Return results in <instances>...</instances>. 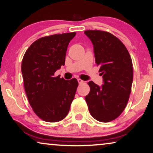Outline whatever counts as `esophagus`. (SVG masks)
I'll return each instance as SVG.
<instances>
[{
	"mask_svg": "<svg viewBox=\"0 0 153 153\" xmlns=\"http://www.w3.org/2000/svg\"><path fill=\"white\" fill-rule=\"evenodd\" d=\"M78 82L79 84H82V83H84V81H83L82 80H81V79H78Z\"/></svg>",
	"mask_w": 153,
	"mask_h": 153,
	"instance_id": "esophagus-1",
	"label": "esophagus"
}]
</instances>
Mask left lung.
Segmentation results:
<instances>
[{"instance_id": "8db88e82", "label": "left lung", "mask_w": 153, "mask_h": 153, "mask_svg": "<svg viewBox=\"0 0 153 153\" xmlns=\"http://www.w3.org/2000/svg\"><path fill=\"white\" fill-rule=\"evenodd\" d=\"M85 33L92 42L96 64L103 80L101 87L89 81L90 91L85 101L94 119L108 123L119 117L129 101L133 82L132 61L125 45L111 33L88 30Z\"/></svg>"}]
</instances>
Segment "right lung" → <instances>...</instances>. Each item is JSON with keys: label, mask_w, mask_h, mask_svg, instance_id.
<instances>
[{"label": "right lung", "mask_w": 153, "mask_h": 153, "mask_svg": "<svg viewBox=\"0 0 153 153\" xmlns=\"http://www.w3.org/2000/svg\"><path fill=\"white\" fill-rule=\"evenodd\" d=\"M75 32L40 38L33 42L22 62L28 102L38 117L49 123L64 119L74 99L77 79L66 80L54 73L64 66L67 48Z\"/></svg>", "instance_id": "obj_1"}]
</instances>
